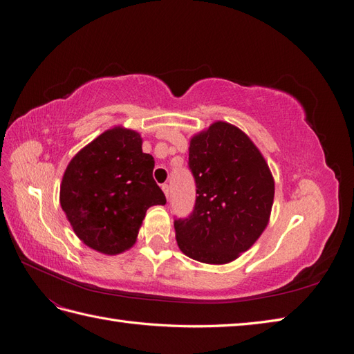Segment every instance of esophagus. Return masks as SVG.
<instances>
[{
	"label": "esophagus",
	"mask_w": 354,
	"mask_h": 354,
	"mask_svg": "<svg viewBox=\"0 0 354 354\" xmlns=\"http://www.w3.org/2000/svg\"><path fill=\"white\" fill-rule=\"evenodd\" d=\"M160 187H162V190H164V194H165V196L168 198V195H169V185L164 183V185H162V186H160Z\"/></svg>",
	"instance_id": "1"
}]
</instances>
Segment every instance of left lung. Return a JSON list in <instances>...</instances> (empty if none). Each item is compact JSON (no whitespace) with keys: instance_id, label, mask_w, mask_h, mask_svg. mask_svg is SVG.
<instances>
[{"instance_id":"obj_1","label":"left lung","mask_w":354,"mask_h":354,"mask_svg":"<svg viewBox=\"0 0 354 354\" xmlns=\"http://www.w3.org/2000/svg\"><path fill=\"white\" fill-rule=\"evenodd\" d=\"M196 201L174 220L180 250L201 263L224 264L251 248L269 223L274 181L263 155L239 128L212 124L189 147Z\"/></svg>"}]
</instances>
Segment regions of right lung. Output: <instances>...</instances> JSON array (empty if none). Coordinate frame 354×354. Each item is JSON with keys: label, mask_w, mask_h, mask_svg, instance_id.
Wrapping results in <instances>:
<instances>
[{"label": "right lung", "mask_w": 354, "mask_h": 354, "mask_svg": "<svg viewBox=\"0 0 354 354\" xmlns=\"http://www.w3.org/2000/svg\"><path fill=\"white\" fill-rule=\"evenodd\" d=\"M155 160L142 137L112 128L77 153L62 180L60 205L77 236L103 254L133 246L147 208L164 205L152 177Z\"/></svg>", "instance_id": "right-lung-1"}]
</instances>
